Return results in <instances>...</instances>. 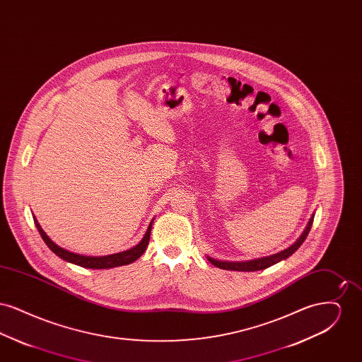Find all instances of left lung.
I'll list each match as a JSON object with an SVG mask.
<instances>
[{"label":"left lung","instance_id":"left-lung-1","mask_svg":"<svg viewBox=\"0 0 362 362\" xmlns=\"http://www.w3.org/2000/svg\"><path fill=\"white\" fill-rule=\"evenodd\" d=\"M313 217L315 214H312V217L308 221V224L305 226L304 232L301 233V236L296 240L294 244H292L291 247H288L286 250L281 251V252H276L274 255H269V257H263V258L251 259V260H243V262H229V260H220V259L211 258V257H206L207 260L218 267V269H224V270H233V272H259V270H264L273 264H276L281 260H285L286 258H289L291 255H293L298 248L300 245L304 243V240L307 239L308 233H310V226L313 223Z\"/></svg>","mask_w":362,"mask_h":362}]
</instances>
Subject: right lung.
<instances>
[{"instance_id": "right-lung-1", "label": "right lung", "mask_w": 362, "mask_h": 362, "mask_svg": "<svg viewBox=\"0 0 362 362\" xmlns=\"http://www.w3.org/2000/svg\"><path fill=\"white\" fill-rule=\"evenodd\" d=\"M34 217V223L42 236L43 241L47 244V247L52 250V252L55 255H58L59 258L73 263V264H77L80 267H86V269H98V270H102V269H111V267H118V266H124V264H130L133 263L134 260H137L146 250L148 244H149V239H151V230H152V224L155 220L151 221V224L146 229V233L144 235L142 240L138 243L137 245H134L133 248L130 250H126V251H122L118 254H111V255H104V257H86V255H80V254H76V252H71L69 250H65L62 247H59L58 244H55L54 241L46 235V232L42 229L40 224L37 223L36 217L33 214Z\"/></svg>"}]
</instances>
